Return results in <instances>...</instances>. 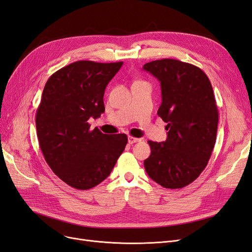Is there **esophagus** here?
Listing matches in <instances>:
<instances>
[{
  "label": "esophagus",
  "instance_id": "obj_1",
  "mask_svg": "<svg viewBox=\"0 0 252 252\" xmlns=\"http://www.w3.org/2000/svg\"><path fill=\"white\" fill-rule=\"evenodd\" d=\"M140 141H141V139L134 138V136H131V135L128 136V143H129V144H134V143L140 142Z\"/></svg>",
  "mask_w": 252,
  "mask_h": 252
}]
</instances>
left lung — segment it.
Segmentation results:
<instances>
[{
    "instance_id": "8db88e82",
    "label": "left lung",
    "mask_w": 252,
    "mask_h": 252,
    "mask_svg": "<svg viewBox=\"0 0 252 252\" xmlns=\"http://www.w3.org/2000/svg\"><path fill=\"white\" fill-rule=\"evenodd\" d=\"M143 69L161 83L158 116L168 130L165 142L148 141L145 170L165 188L185 187L207 166L217 140L219 112L211 83L199 67L173 59L152 61Z\"/></svg>"
}]
</instances>
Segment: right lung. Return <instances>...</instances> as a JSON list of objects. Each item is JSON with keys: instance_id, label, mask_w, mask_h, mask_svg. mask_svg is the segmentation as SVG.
<instances>
[{"instance_id": "right-lung-1", "label": "right lung", "mask_w": 252, "mask_h": 252, "mask_svg": "<svg viewBox=\"0 0 252 252\" xmlns=\"http://www.w3.org/2000/svg\"><path fill=\"white\" fill-rule=\"evenodd\" d=\"M122 65L78 61L45 84L35 117L40 148L51 170L75 189L100 184L125 149L126 134H104L88 123L105 111L106 86Z\"/></svg>"}]
</instances>
